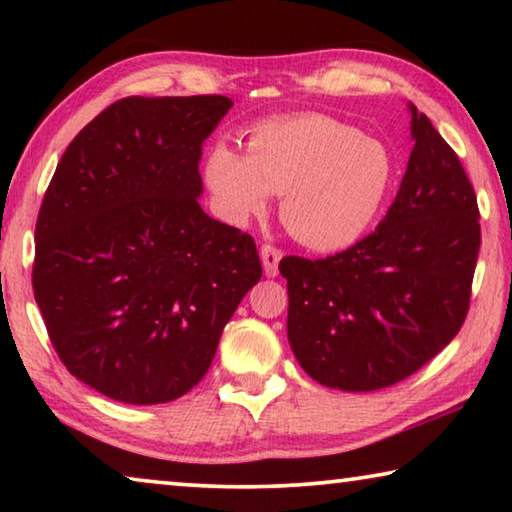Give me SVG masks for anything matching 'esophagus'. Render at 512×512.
<instances>
[{"label": "esophagus", "instance_id": "obj_1", "mask_svg": "<svg viewBox=\"0 0 512 512\" xmlns=\"http://www.w3.org/2000/svg\"><path fill=\"white\" fill-rule=\"evenodd\" d=\"M259 253H262V264H264L266 275L275 277L277 275V264H280V259H282V250L273 246V244H264Z\"/></svg>", "mask_w": 512, "mask_h": 512}]
</instances>
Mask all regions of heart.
I'll return each instance as SVG.
<instances>
[{"label":"heart","mask_w":512,"mask_h":512,"mask_svg":"<svg viewBox=\"0 0 512 512\" xmlns=\"http://www.w3.org/2000/svg\"><path fill=\"white\" fill-rule=\"evenodd\" d=\"M384 142L343 121L309 112L262 121L246 133V153L216 142L203 178L216 212L244 225L282 194V221L300 244L341 250L359 241L395 185Z\"/></svg>","instance_id":"1"}]
</instances>
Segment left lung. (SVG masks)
<instances>
[{"label":"left lung","mask_w":512,"mask_h":512,"mask_svg":"<svg viewBox=\"0 0 512 512\" xmlns=\"http://www.w3.org/2000/svg\"><path fill=\"white\" fill-rule=\"evenodd\" d=\"M400 192L375 232L323 259L289 255L291 350L318 384L379 391L411 377L463 327L481 248L479 205L461 160L411 106Z\"/></svg>","instance_id":"obj_1"}]
</instances>
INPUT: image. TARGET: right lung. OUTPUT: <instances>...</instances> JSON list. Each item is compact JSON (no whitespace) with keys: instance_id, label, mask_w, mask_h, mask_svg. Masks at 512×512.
Listing matches in <instances>:
<instances>
[{"instance_id":"1","label":"right lung","mask_w":512,"mask_h":512,"mask_svg":"<svg viewBox=\"0 0 512 512\" xmlns=\"http://www.w3.org/2000/svg\"><path fill=\"white\" fill-rule=\"evenodd\" d=\"M230 106L119 99L74 137L42 198L33 296L65 368L110 400L192 391L262 277L255 239L196 198L201 146Z\"/></svg>"}]
</instances>
